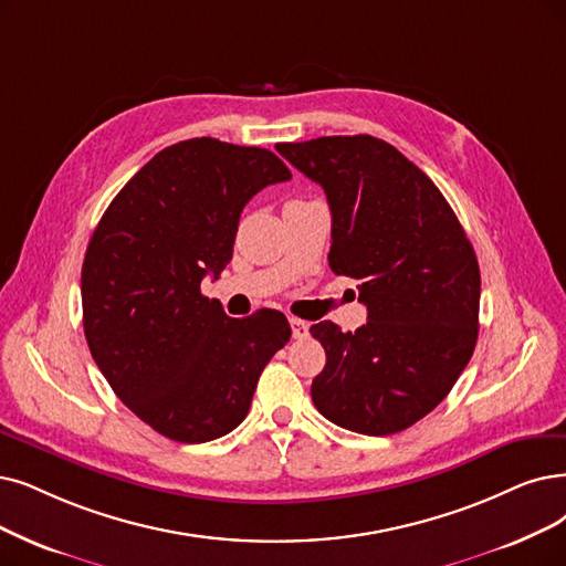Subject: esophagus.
Listing matches in <instances>:
<instances>
[{
    "label": "esophagus",
    "mask_w": 566,
    "mask_h": 566,
    "mask_svg": "<svg viewBox=\"0 0 566 566\" xmlns=\"http://www.w3.org/2000/svg\"><path fill=\"white\" fill-rule=\"evenodd\" d=\"M290 327H292V336H295V338H306L308 336V323L306 321L290 318Z\"/></svg>",
    "instance_id": "34e87169"
}]
</instances>
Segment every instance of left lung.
Listing matches in <instances>:
<instances>
[{
    "label": "left lung",
    "mask_w": 566,
    "mask_h": 566,
    "mask_svg": "<svg viewBox=\"0 0 566 566\" xmlns=\"http://www.w3.org/2000/svg\"><path fill=\"white\" fill-rule=\"evenodd\" d=\"M327 195L329 266L359 285L367 325L311 327L325 348L315 409L338 427L388 437L437 409L479 336L481 271L446 197L411 160L369 134L279 144Z\"/></svg>",
    "instance_id": "8db88e82"
}]
</instances>
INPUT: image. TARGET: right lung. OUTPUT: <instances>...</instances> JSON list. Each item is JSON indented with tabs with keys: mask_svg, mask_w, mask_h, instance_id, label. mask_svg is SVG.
I'll return each mask as SVG.
<instances>
[{
	"mask_svg": "<svg viewBox=\"0 0 566 566\" xmlns=\"http://www.w3.org/2000/svg\"><path fill=\"white\" fill-rule=\"evenodd\" d=\"M290 178L266 148L178 142L127 180L95 228L81 271L87 348L157 434L205 443L232 432L290 342L281 311L230 318L199 290L232 260L251 197Z\"/></svg>",
	"mask_w": 566,
	"mask_h": 566,
	"instance_id": "add662e5",
	"label": "right lung"
}]
</instances>
